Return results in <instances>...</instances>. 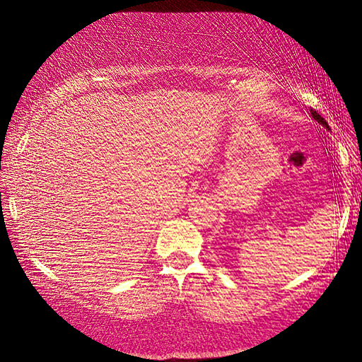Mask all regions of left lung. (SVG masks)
Instances as JSON below:
<instances>
[{
    "instance_id": "left-lung-1",
    "label": "left lung",
    "mask_w": 362,
    "mask_h": 362,
    "mask_svg": "<svg viewBox=\"0 0 362 362\" xmlns=\"http://www.w3.org/2000/svg\"><path fill=\"white\" fill-rule=\"evenodd\" d=\"M311 115H313V118H315V120H318V123H321V125H323V127H326V128H328V130H329V125H328V123H326V120H325V118H323V117H321L318 112H316V110H311Z\"/></svg>"
}]
</instances>
